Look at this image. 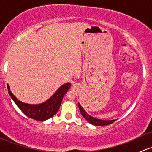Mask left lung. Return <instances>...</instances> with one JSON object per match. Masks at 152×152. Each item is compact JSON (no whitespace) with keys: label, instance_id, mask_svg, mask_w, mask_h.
<instances>
[{"label":"left lung","instance_id":"left-lung-1","mask_svg":"<svg viewBox=\"0 0 152 152\" xmlns=\"http://www.w3.org/2000/svg\"><path fill=\"white\" fill-rule=\"evenodd\" d=\"M79 110L81 112V114L83 116L84 118L91 124L95 126H105V125H109V124H113V122L115 121L114 120L113 121H103V120H100V119H97V118H95L92 117L90 116V115L87 114V113L85 112V110L82 108V106L80 105V104H79Z\"/></svg>","mask_w":152,"mask_h":152}]
</instances>
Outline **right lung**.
<instances>
[{
	"instance_id": "obj_1",
	"label": "right lung",
	"mask_w": 152,
	"mask_h": 152,
	"mask_svg": "<svg viewBox=\"0 0 152 152\" xmlns=\"http://www.w3.org/2000/svg\"><path fill=\"white\" fill-rule=\"evenodd\" d=\"M70 86L71 85L70 83L65 84L62 87H60V88L53 95V96L46 102L40 104L34 105L28 104L20 102L10 91V87L8 85H7V88H8L9 94L12 97V100L15 102L17 106L20 109L21 111L26 115L28 116L30 118L43 121L53 117L57 113L61 103H62L63 96L69 90Z\"/></svg>"
}]
</instances>
